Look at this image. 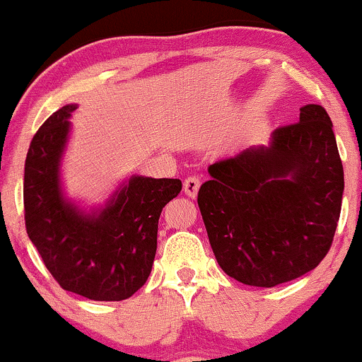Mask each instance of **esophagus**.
I'll return each instance as SVG.
<instances>
[{"label":"esophagus","instance_id":"1","mask_svg":"<svg viewBox=\"0 0 362 362\" xmlns=\"http://www.w3.org/2000/svg\"><path fill=\"white\" fill-rule=\"evenodd\" d=\"M199 187H201V178L195 177V175H190L185 178L184 182V190H185V195H189V197H195L199 192Z\"/></svg>","mask_w":362,"mask_h":362}]
</instances>
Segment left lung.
<instances>
[{"instance_id": "1", "label": "left lung", "mask_w": 362, "mask_h": 362, "mask_svg": "<svg viewBox=\"0 0 362 362\" xmlns=\"http://www.w3.org/2000/svg\"><path fill=\"white\" fill-rule=\"evenodd\" d=\"M322 105L300 122L209 165L197 204L219 267L233 279L274 288L313 271L330 250L344 194V168Z\"/></svg>"}]
</instances>
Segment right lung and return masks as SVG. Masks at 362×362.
Returning <instances> with one entry per match:
<instances>
[{"label": "right lung", "mask_w": 362, "mask_h": 362, "mask_svg": "<svg viewBox=\"0 0 362 362\" xmlns=\"http://www.w3.org/2000/svg\"><path fill=\"white\" fill-rule=\"evenodd\" d=\"M76 107L54 112L32 139L23 175L25 226L62 289L95 301H122L148 281L158 219L182 182L132 175L100 209H80L64 197L59 178Z\"/></svg>", "instance_id": "obj_1"}]
</instances>
